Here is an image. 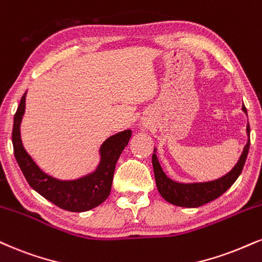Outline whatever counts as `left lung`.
Returning a JSON list of instances; mask_svg holds the SVG:
<instances>
[{"label":"left lung","mask_w":262,"mask_h":262,"mask_svg":"<svg viewBox=\"0 0 262 262\" xmlns=\"http://www.w3.org/2000/svg\"><path fill=\"white\" fill-rule=\"evenodd\" d=\"M242 110L248 116L247 108H245L244 105H243ZM247 135L248 141L234 167L228 173H226L225 176H222L221 178L209 182L183 183L173 181V179L167 177L161 165H160L159 159H157V147H155L152 154V167L159 193L161 194V196L167 203L181 207H190V209L199 207L201 205L210 203V201L221 196L223 193H226L232 187L233 183L237 181L243 171L244 163L247 161L249 147H250V127H249V123L247 125Z\"/></svg>","instance_id":"8db88e82"}]
</instances>
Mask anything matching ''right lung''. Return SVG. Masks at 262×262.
<instances>
[{"label":"right lung","mask_w":262,"mask_h":262,"mask_svg":"<svg viewBox=\"0 0 262 262\" xmlns=\"http://www.w3.org/2000/svg\"><path fill=\"white\" fill-rule=\"evenodd\" d=\"M27 93L21 97L14 115L12 143L14 156L25 179L41 196L51 201L56 206L72 212H84L95 209L108 198L112 187L113 173L119 156L132 137L130 129L111 135L101 144L99 163L93 171L75 179H58L47 174L37 166L25 150L20 135V124L25 113Z\"/></svg>","instance_id":"right-lung-1"}]
</instances>
